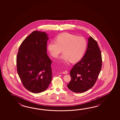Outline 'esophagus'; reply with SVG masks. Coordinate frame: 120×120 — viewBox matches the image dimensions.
Instances as JSON below:
<instances>
[{
	"mask_svg": "<svg viewBox=\"0 0 120 120\" xmlns=\"http://www.w3.org/2000/svg\"><path fill=\"white\" fill-rule=\"evenodd\" d=\"M63 74H66L68 73V71H64L62 72Z\"/></svg>",
	"mask_w": 120,
	"mask_h": 120,
	"instance_id": "34e87169",
	"label": "esophagus"
}]
</instances>
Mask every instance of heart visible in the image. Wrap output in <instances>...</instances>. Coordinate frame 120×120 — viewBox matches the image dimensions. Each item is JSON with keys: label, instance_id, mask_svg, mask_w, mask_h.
<instances>
[{"label": "heart", "instance_id": "b5f03b06", "mask_svg": "<svg viewBox=\"0 0 120 120\" xmlns=\"http://www.w3.org/2000/svg\"><path fill=\"white\" fill-rule=\"evenodd\" d=\"M55 41L49 42L48 49L51 56H57L63 51L60 59L64 62H75L83 56L87 48V41L84 38L68 33H60L55 38Z\"/></svg>", "mask_w": 120, "mask_h": 120}]
</instances>
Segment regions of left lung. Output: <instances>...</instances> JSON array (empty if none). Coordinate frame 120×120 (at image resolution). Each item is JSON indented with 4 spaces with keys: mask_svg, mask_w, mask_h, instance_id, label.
<instances>
[{
    "mask_svg": "<svg viewBox=\"0 0 120 120\" xmlns=\"http://www.w3.org/2000/svg\"><path fill=\"white\" fill-rule=\"evenodd\" d=\"M88 40L85 55L70 71L71 80L67 87L75 93L85 92L93 87L102 68L101 52L97 41L91 36Z\"/></svg>",
    "mask_w": 120,
    "mask_h": 120,
    "instance_id": "obj_1",
    "label": "left lung"
}]
</instances>
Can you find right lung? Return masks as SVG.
Listing matches in <instances>:
<instances>
[{"label": "right lung", "mask_w": 120, "mask_h": 120, "mask_svg": "<svg viewBox=\"0 0 120 120\" xmlns=\"http://www.w3.org/2000/svg\"><path fill=\"white\" fill-rule=\"evenodd\" d=\"M48 39L45 32L33 31L21 44L17 56V72L22 84L36 94L46 90L52 80V61L47 54Z\"/></svg>", "instance_id": "add662e5"}]
</instances>
